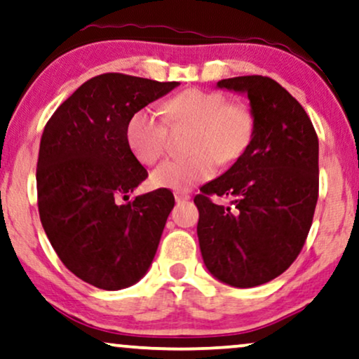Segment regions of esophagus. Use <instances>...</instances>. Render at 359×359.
Returning <instances> with one entry per match:
<instances>
[{"instance_id": "1", "label": "esophagus", "mask_w": 359, "mask_h": 359, "mask_svg": "<svg viewBox=\"0 0 359 359\" xmlns=\"http://www.w3.org/2000/svg\"><path fill=\"white\" fill-rule=\"evenodd\" d=\"M175 195V200L177 202H187V200H190V195L187 192H180V190H177V192L174 194Z\"/></svg>"}]
</instances>
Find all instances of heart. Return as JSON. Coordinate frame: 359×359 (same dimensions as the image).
<instances>
[{
    "mask_svg": "<svg viewBox=\"0 0 359 359\" xmlns=\"http://www.w3.org/2000/svg\"><path fill=\"white\" fill-rule=\"evenodd\" d=\"M164 116L154 108H142L126 128L131 151L142 164L152 165L165 154L169 126H192L187 142L192 152L162 162L152 174L159 187L189 190L205 182L217 172L218 161H236L255 133L251 108L213 90L189 88L175 95L164 103Z\"/></svg>",
    "mask_w": 359,
    "mask_h": 359,
    "instance_id": "heart-1",
    "label": "heart"
}]
</instances>
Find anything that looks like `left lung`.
Returning a JSON list of instances; mask_svg holds the SVG:
<instances>
[{
	"instance_id": "1",
	"label": "left lung",
	"mask_w": 359,
	"mask_h": 359,
	"mask_svg": "<svg viewBox=\"0 0 359 359\" xmlns=\"http://www.w3.org/2000/svg\"><path fill=\"white\" fill-rule=\"evenodd\" d=\"M218 87L248 93L255 133L235 164L195 195L200 251L222 283L255 287L289 269L307 240L318 200V137L302 104L269 76L224 79Z\"/></svg>"
}]
</instances>
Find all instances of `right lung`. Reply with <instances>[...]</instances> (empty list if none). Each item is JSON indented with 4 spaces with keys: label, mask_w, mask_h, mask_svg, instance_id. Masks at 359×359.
Returning a JSON list of instances; mask_svg holds the SVG:
<instances>
[{
    "label": "right lung",
    "mask_w": 359,
    "mask_h": 359,
    "mask_svg": "<svg viewBox=\"0 0 359 359\" xmlns=\"http://www.w3.org/2000/svg\"><path fill=\"white\" fill-rule=\"evenodd\" d=\"M179 87L102 74L55 109L41 137L37 207L52 248L70 272L104 290L136 284L159 246L174 195L130 198L147 170L128 144L133 114Z\"/></svg>",
    "instance_id": "1"
}]
</instances>
